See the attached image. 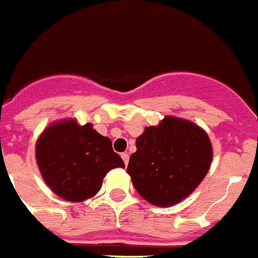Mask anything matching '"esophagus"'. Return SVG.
<instances>
[{
  "instance_id": "obj_1",
  "label": "esophagus",
  "mask_w": 258,
  "mask_h": 258,
  "mask_svg": "<svg viewBox=\"0 0 258 258\" xmlns=\"http://www.w3.org/2000/svg\"><path fill=\"white\" fill-rule=\"evenodd\" d=\"M121 158H122V160H124L125 165H126V166H127V162H129V155H127V153H122Z\"/></svg>"
}]
</instances>
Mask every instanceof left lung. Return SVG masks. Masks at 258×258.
I'll list each match as a JSON object with an SVG mask.
<instances>
[{"label":"left lung","instance_id":"1","mask_svg":"<svg viewBox=\"0 0 258 258\" xmlns=\"http://www.w3.org/2000/svg\"><path fill=\"white\" fill-rule=\"evenodd\" d=\"M126 172L147 202L170 207L200 185L212 162V145L202 127L189 120L165 116L137 138Z\"/></svg>","mask_w":258,"mask_h":258}]
</instances>
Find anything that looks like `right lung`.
Segmentation results:
<instances>
[{
	"label": "right lung",
	"mask_w": 258,
	"mask_h": 258,
	"mask_svg": "<svg viewBox=\"0 0 258 258\" xmlns=\"http://www.w3.org/2000/svg\"><path fill=\"white\" fill-rule=\"evenodd\" d=\"M35 160L51 190L69 202H83L98 193L111 169L125 167L112 142L75 119L52 122L35 143Z\"/></svg>",
	"instance_id": "right-lung-1"
}]
</instances>
